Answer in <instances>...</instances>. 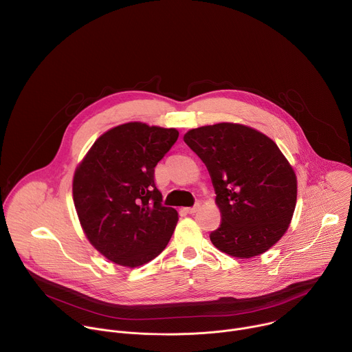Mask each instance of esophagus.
Wrapping results in <instances>:
<instances>
[{"mask_svg":"<svg viewBox=\"0 0 352 352\" xmlns=\"http://www.w3.org/2000/svg\"><path fill=\"white\" fill-rule=\"evenodd\" d=\"M199 208H200V205H199V204H196L193 208H188V209H186V212H188L189 214H193V213H196V212H197V209H199Z\"/></svg>","mask_w":352,"mask_h":352,"instance_id":"obj_1","label":"esophagus"}]
</instances>
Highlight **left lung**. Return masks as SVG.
Instances as JSON below:
<instances>
[{
  "instance_id": "obj_1",
  "label": "left lung",
  "mask_w": 352,
  "mask_h": 352,
  "mask_svg": "<svg viewBox=\"0 0 352 352\" xmlns=\"http://www.w3.org/2000/svg\"><path fill=\"white\" fill-rule=\"evenodd\" d=\"M185 143L208 167L221 224L210 241L241 259L262 255L285 234L296 204V177L262 132L221 122L188 131Z\"/></svg>"
}]
</instances>
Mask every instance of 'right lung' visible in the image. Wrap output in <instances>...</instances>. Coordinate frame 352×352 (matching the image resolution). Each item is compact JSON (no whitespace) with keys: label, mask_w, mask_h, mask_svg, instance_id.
<instances>
[{"label":"right lung","mask_w":352,"mask_h":352,"mask_svg":"<svg viewBox=\"0 0 352 352\" xmlns=\"http://www.w3.org/2000/svg\"><path fill=\"white\" fill-rule=\"evenodd\" d=\"M174 128L128 122L111 128L75 170V209L89 242L109 261L142 266L167 246L178 221L162 205L155 167L178 139Z\"/></svg>","instance_id":"add662e5"}]
</instances>
